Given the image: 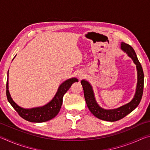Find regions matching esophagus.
Segmentation results:
<instances>
[{"mask_svg":"<svg viewBox=\"0 0 150 150\" xmlns=\"http://www.w3.org/2000/svg\"><path fill=\"white\" fill-rule=\"evenodd\" d=\"M83 76H84V73H79V74L78 75V77H79V79L83 78Z\"/></svg>","mask_w":150,"mask_h":150,"instance_id":"obj_1","label":"esophagus"}]
</instances>
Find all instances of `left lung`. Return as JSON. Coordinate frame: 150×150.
I'll use <instances>...</instances> for the list:
<instances>
[{
    "label": "left lung",
    "mask_w": 150,
    "mask_h": 150,
    "mask_svg": "<svg viewBox=\"0 0 150 150\" xmlns=\"http://www.w3.org/2000/svg\"><path fill=\"white\" fill-rule=\"evenodd\" d=\"M120 47L121 50L124 52L126 53L128 56L133 60L134 64L136 65L137 75H138L137 76V85L135 95L130 102L117 108L108 109V110L103 108L96 102L93 87L90 83L85 79L81 80V82L83 86V92H84L85 99L88 109L94 116L103 120L115 122L125 117L138 106L142 99V95H143L144 75L142 65L138 59L135 51L130 45L126 44L124 42H121Z\"/></svg>",
    "instance_id": "1"
}]
</instances>
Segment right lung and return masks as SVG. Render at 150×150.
Wrapping results in <instances>:
<instances>
[{"label":"right lung","instance_id":"1","mask_svg":"<svg viewBox=\"0 0 150 150\" xmlns=\"http://www.w3.org/2000/svg\"><path fill=\"white\" fill-rule=\"evenodd\" d=\"M7 75L6 96L8 101L22 118L32 122H44L56 116L62 107L63 95L69 89L73 83L78 82V79L75 77L69 79L59 85L54 98L46 105L32 108H24L18 105L12 98L8 90V71Z\"/></svg>","mask_w":150,"mask_h":150}]
</instances>
